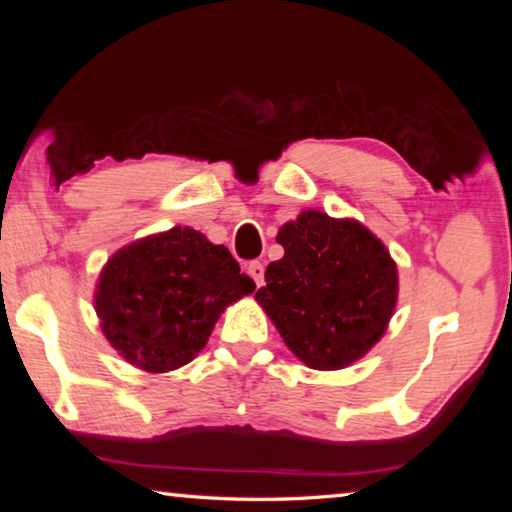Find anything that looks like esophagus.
<instances>
[{
    "instance_id": "34e87169",
    "label": "esophagus",
    "mask_w": 512,
    "mask_h": 512,
    "mask_svg": "<svg viewBox=\"0 0 512 512\" xmlns=\"http://www.w3.org/2000/svg\"><path fill=\"white\" fill-rule=\"evenodd\" d=\"M246 271H248L250 277H253L257 287H262V284H264V264L262 262H250Z\"/></svg>"
}]
</instances>
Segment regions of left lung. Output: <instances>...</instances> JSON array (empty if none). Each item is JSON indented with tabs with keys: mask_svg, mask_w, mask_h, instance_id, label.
<instances>
[{
	"mask_svg": "<svg viewBox=\"0 0 512 512\" xmlns=\"http://www.w3.org/2000/svg\"><path fill=\"white\" fill-rule=\"evenodd\" d=\"M284 257L255 293L287 348L314 370H341L386 332L397 302V266L354 219L300 212L277 232Z\"/></svg>",
	"mask_w": 512,
	"mask_h": 512,
	"instance_id": "obj_1",
	"label": "left lung"
}]
</instances>
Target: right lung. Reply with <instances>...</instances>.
Segmentation results:
<instances>
[{
	"mask_svg": "<svg viewBox=\"0 0 512 512\" xmlns=\"http://www.w3.org/2000/svg\"><path fill=\"white\" fill-rule=\"evenodd\" d=\"M225 246L176 225L108 259L94 307L112 348L146 372H169L205 348L221 311L255 291Z\"/></svg>",
	"mask_w": 512,
	"mask_h": 512,
	"instance_id": "right-lung-1",
	"label": "right lung"
}]
</instances>
